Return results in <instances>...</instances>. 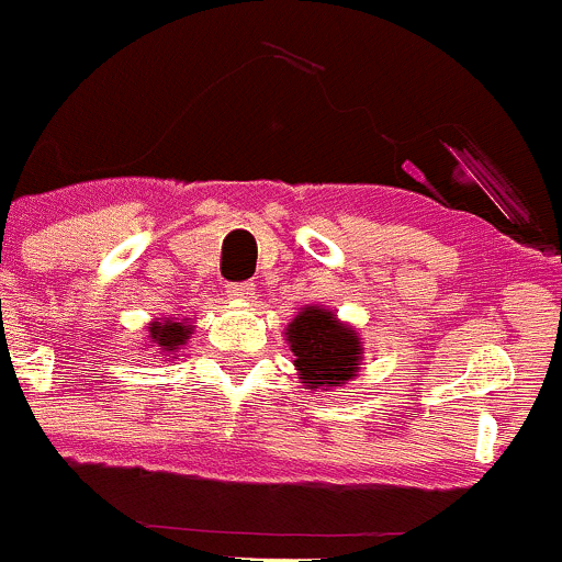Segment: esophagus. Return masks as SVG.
<instances>
[{
  "label": "esophagus",
  "mask_w": 562,
  "mask_h": 562,
  "mask_svg": "<svg viewBox=\"0 0 562 562\" xmlns=\"http://www.w3.org/2000/svg\"><path fill=\"white\" fill-rule=\"evenodd\" d=\"M228 296H234V299H252L255 296V282L252 280L231 282V285H228Z\"/></svg>",
  "instance_id": "34e87169"
}]
</instances>
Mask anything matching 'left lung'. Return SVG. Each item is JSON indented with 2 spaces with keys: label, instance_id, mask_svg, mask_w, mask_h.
<instances>
[{
  "label": "left lung",
  "instance_id": "left-lung-1",
  "mask_svg": "<svg viewBox=\"0 0 562 562\" xmlns=\"http://www.w3.org/2000/svg\"><path fill=\"white\" fill-rule=\"evenodd\" d=\"M296 367L310 389L328 391L356 375L361 359V342L345 323L326 310L307 307L288 326Z\"/></svg>",
  "mask_w": 562,
  "mask_h": 562
}]
</instances>
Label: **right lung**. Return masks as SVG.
Here are the masks:
<instances>
[{"label":"right lung","instance_id":"obj_1","mask_svg":"<svg viewBox=\"0 0 562 562\" xmlns=\"http://www.w3.org/2000/svg\"><path fill=\"white\" fill-rule=\"evenodd\" d=\"M149 334H151V342H155L162 353H176V348L184 345L187 334H192V328L184 326V323L166 321V323H155V326L149 328Z\"/></svg>","mask_w":562,"mask_h":562}]
</instances>
